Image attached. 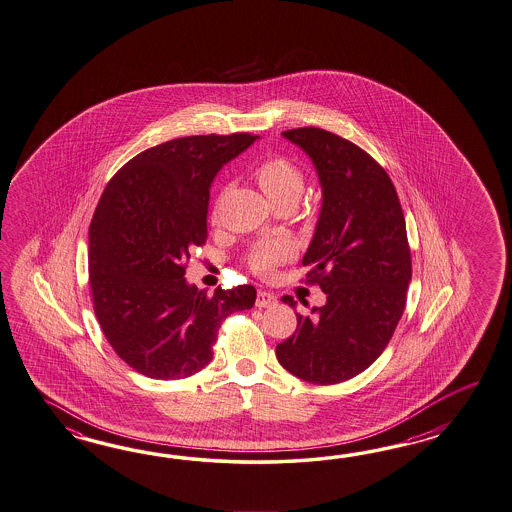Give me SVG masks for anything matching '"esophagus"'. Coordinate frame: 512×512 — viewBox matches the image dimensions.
<instances>
[{
  "label": "esophagus",
  "mask_w": 512,
  "mask_h": 512,
  "mask_svg": "<svg viewBox=\"0 0 512 512\" xmlns=\"http://www.w3.org/2000/svg\"><path fill=\"white\" fill-rule=\"evenodd\" d=\"M276 304V295L271 291H258V297H256V306L258 308H271Z\"/></svg>",
  "instance_id": "esophagus-1"
}]
</instances>
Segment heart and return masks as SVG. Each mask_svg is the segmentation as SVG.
Segmentation results:
<instances>
[{
    "label": "heart",
    "mask_w": 512,
    "mask_h": 512,
    "mask_svg": "<svg viewBox=\"0 0 512 512\" xmlns=\"http://www.w3.org/2000/svg\"><path fill=\"white\" fill-rule=\"evenodd\" d=\"M254 178L275 206H293L301 198L306 176L299 165L282 156L263 159L256 165ZM293 256V245L286 239L258 241L247 256L250 269L260 276H271L280 263Z\"/></svg>",
    "instance_id": "b5f03b06"
}]
</instances>
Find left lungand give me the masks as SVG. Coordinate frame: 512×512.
Listing matches in <instances>:
<instances>
[{
    "instance_id": "obj_1",
    "label": "left lung",
    "mask_w": 512,
    "mask_h": 512,
    "mask_svg": "<svg viewBox=\"0 0 512 512\" xmlns=\"http://www.w3.org/2000/svg\"><path fill=\"white\" fill-rule=\"evenodd\" d=\"M312 158L323 187L302 265L327 302L297 314L276 345L280 366L312 384H338L371 366L394 336L412 278L407 224L388 172L360 146L321 128L282 133ZM289 306L297 302L282 297Z\"/></svg>"
}]
</instances>
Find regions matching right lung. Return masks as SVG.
I'll return each mask as SVG.
<instances>
[{"label": "right lung", "mask_w": 512, "mask_h": 512, "mask_svg": "<svg viewBox=\"0 0 512 512\" xmlns=\"http://www.w3.org/2000/svg\"><path fill=\"white\" fill-rule=\"evenodd\" d=\"M256 139H172L137 154L105 185L89 228L92 306L113 351L141 375H195L210 364L224 319L256 301L249 284L210 297L184 278L191 250L208 239L215 174Z\"/></svg>", "instance_id": "right-lung-1"}]
</instances>
